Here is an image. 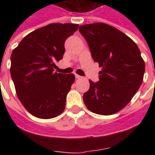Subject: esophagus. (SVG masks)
Returning a JSON list of instances; mask_svg holds the SVG:
<instances>
[{
	"label": "esophagus",
	"mask_w": 155,
	"mask_h": 155,
	"mask_svg": "<svg viewBox=\"0 0 155 155\" xmlns=\"http://www.w3.org/2000/svg\"><path fill=\"white\" fill-rule=\"evenodd\" d=\"M75 78H76V79H81V75H79V74H75Z\"/></svg>",
	"instance_id": "esophagus-1"
}]
</instances>
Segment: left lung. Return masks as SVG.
<instances>
[{"mask_svg":"<svg viewBox=\"0 0 155 155\" xmlns=\"http://www.w3.org/2000/svg\"><path fill=\"white\" fill-rule=\"evenodd\" d=\"M79 31L94 61L102 67L100 81H90L84 104L95 114H115L130 103L143 82L145 65L140 49L123 32L104 23L81 25Z\"/></svg>","mask_w":155,"mask_h":155,"instance_id":"obj_1","label":"left lung"}]
</instances>
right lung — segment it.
I'll use <instances>...</instances> for the list:
<instances>
[{
  "instance_id": "1",
  "label": "right lung",
  "mask_w": 155,
  "mask_h": 155,
  "mask_svg": "<svg viewBox=\"0 0 155 155\" xmlns=\"http://www.w3.org/2000/svg\"><path fill=\"white\" fill-rule=\"evenodd\" d=\"M77 24L53 23L25 36L11 56V75L16 94L30 114L51 119L65 107L74 83L73 74L54 72L64 53V41L77 31Z\"/></svg>"
}]
</instances>
